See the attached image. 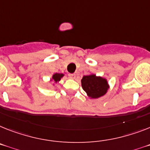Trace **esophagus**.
I'll return each mask as SVG.
<instances>
[{
	"label": "esophagus",
	"instance_id": "34e87169",
	"mask_svg": "<svg viewBox=\"0 0 150 150\" xmlns=\"http://www.w3.org/2000/svg\"><path fill=\"white\" fill-rule=\"evenodd\" d=\"M70 77H71V79H75V77H76V75L75 74H71V75H70Z\"/></svg>",
	"mask_w": 150,
	"mask_h": 150
}]
</instances>
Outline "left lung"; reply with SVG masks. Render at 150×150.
<instances>
[{
	"label": "left lung",
	"instance_id": "1",
	"mask_svg": "<svg viewBox=\"0 0 150 150\" xmlns=\"http://www.w3.org/2000/svg\"><path fill=\"white\" fill-rule=\"evenodd\" d=\"M83 90L91 98H98L106 94L109 88L107 79L94 74L83 76L81 79Z\"/></svg>",
	"mask_w": 150,
	"mask_h": 150
}]
</instances>
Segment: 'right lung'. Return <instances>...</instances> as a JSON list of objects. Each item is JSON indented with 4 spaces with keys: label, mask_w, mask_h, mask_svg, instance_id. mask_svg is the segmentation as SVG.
Here are the masks:
<instances>
[{
    "label": "right lung",
    "mask_w": 150,
    "mask_h": 150,
    "mask_svg": "<svg viewBox=\"0 0 150 150\" xmlns=\"http://www.w3.org/2000/svg\"><path fill=\"white\" fill-rule=\"evenodd\" d=\"M64 76V74H62V73H56L52 75V79L56 83H57L58 81H59L61 80V79Z\"/></svg>",
    "instance_id": "obj_1"
}]
</instances>
